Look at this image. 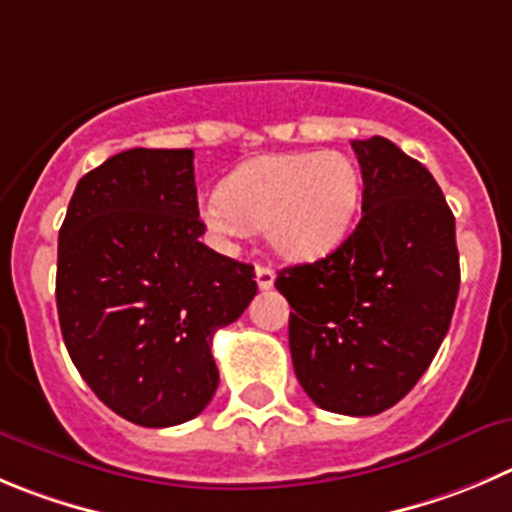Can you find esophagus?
<instances>
[{"label": "esophagus", "mask_w": 512, "mask_h": 512, "mask_svg": "<svg viewBox=\"0 0 512 512\" xmlns=\"http://www.w3.org/2000/svg\"><path fill=\"white\" fill-rule=\"evenodd\" d=\"M255 275H257V285H260V290H270L272 285H275V272H272V267L257 265Z\"/></svg>", "instance_id": "1"}]
</instances>
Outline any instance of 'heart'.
<instances>
[{"mask_svg":"<svg viewBox=\"0 0 512 512\" xmlns=\"http://www.w3.org/2000/svg\"><path fill=\"white\" fill-rule=\"evenodd\" d=\"M358 199L361 174L346 154H270L232 171L202 204V217L227 240L265 227L275 252L310 260L346 237Z\"/></svg>","mask_w":512,"mask_h":512,"instance_id":"1","label":"heart"}]
</instances>
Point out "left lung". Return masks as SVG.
Instances as JSON below:
<instances>
[{
  "mask_svg": "<svg viewBox=\"0 0 512 512\" xmlns=\"http://www.w3.org/2000/svg\"><path fill=\"white\" fill-rule=\"evenodd\" d=\"M361 222L323 260L285 267L290 356L326 412L374 417L414 389L442 346L457 290L455 217L434 176L389 138L351 141Z\"/></svg>",
  "mask_w": 512,
  "mask_h": 512,
  "instance_id": "1",
  "label": "left lung"
}]
</instances>
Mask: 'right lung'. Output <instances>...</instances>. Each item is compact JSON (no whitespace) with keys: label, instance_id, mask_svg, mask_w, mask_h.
Returning <instances> with one entry per match:
<instances>
[{"label":"right lung","instance_id":"1","mask_svg":"<svg viewBox=\"0 0 512 512\" xmlns=\"http://www.w3.org/2000/svg\"><path fill=\"white\" fill-rule=\"evenodd\" d=\"M191 148H131L75 186L57 242V315L75 369L141 427L212 401V338L255 298V267L199 237Z\"/></svg>","mask_w":512,"mask_h":512}]
</instances>
